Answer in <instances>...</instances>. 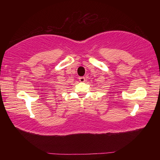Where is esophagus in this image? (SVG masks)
<instances>
[{
	"instance_id": "1",
	"label": "esophagus",
	"mask_w": 160,
	"mask_h": 160,
	"mask_svg": "<svg viewBox=\"0 0 160 160\" xmlns=\"http://www.w3.org/2000/svg\"><path fill=\"white\" fill-rule=\"evenodd\" d=\"M79 80L81 82H84L85 81V77H80V78H79Z\"/></svg>"
}]
</instances>
